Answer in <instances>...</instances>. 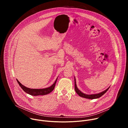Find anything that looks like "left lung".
Here are the masks:
<instances>
[{
  "label": "left lung",
  "mask_w": 128,
  "mask_h": 128,
  "mask_svg": "<svg viewBox=\"0 0 128 128\" xmlns=\"http://www.w3.org/2000/svg\"><path fill=\"white\" fill-rule=\"evenodd\" d=\"M74 84H75V88H74V89H75V90L76 92V93L80 97H84V98H87V99H97V98H100V97H101L103 95H104L107 91L109 89V87L106 89L105 90H104L103 92H101V93H100L99 94H93V95H86V94H85L83 93H82L81 91H80L77 88L76 86V78H74Z\"/></svg>",
  "instance_id": "1"
}]
</instances>
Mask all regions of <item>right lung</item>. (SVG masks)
Wrapping results in <instances>:
<instances>
[{
    "label": "right lung",
    "instance_id": "add662e5",
    "mask_svg": "<svg viewBox=\"0 0 128 128\" xmlns=\"http://www.w3.org/2000/svg\"><path fill=\"white\" fill-rule=\"evenodd\" d=\"M57 78L56 79L55 82H54V84L52 86H51L48 88H42V89H32V88H26L24 86L22 85L18 80H16L18 84H19V86L21 87V88L24 91H25L26 93L32 96H38V95H47L50 93L52 91V90L54 88V86H55L57 80Z\"/></svg>",
    "mask_w": 128,
    "mask_h": 128
}]
</instances>
